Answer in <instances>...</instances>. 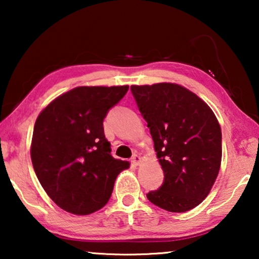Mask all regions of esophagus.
Segmentation results:
<instances>
[{
    "label": "esophagus",
    "mask_w": 259,
    "mask_h": 259,
    "mask_svg": "<svg viewBox=\"0 0 259 259\" xmlns=\"http://www.w3.org/2000/svg\"><path fill=\"white\" fill-rule=\"evenodd\" d=\"M141 160H143V159H141L140 155H138V154H134L132 157V162H133V165H136V166L140 165Z\"/></svg>",
    "instance_id": "34e87169"
}]
</instances>
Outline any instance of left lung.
<instances>
[{"label": "left lung", "mask_w": 259, "mask_h": 259, "mask_svg": "<svg viewBox=\"0 0 259 259\" xmlns=\"http://www.w3.org/2000/svg\"><path fill=\"white\" fill-rule=\"evenodd\" d=\"M150 128L164 183L147 199L169 212H186L203 201L222 162V130L206 102L187 88L161 82L131 86Z\"/></svg>", "instance_id": "left-lung-1"}]
</instances>
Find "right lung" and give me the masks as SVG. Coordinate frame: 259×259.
Segmentation results:
<instances>
[{"instance_id":"1","label":"right lung","mask_w":259,"mask_h":259,"mask_svg":"<svg viewBox=\"0 0 259 259\" xmlns=\"http://www.w3.org/2000/svg\"><path fill=\"white\" fill-rule=\"evenodd\" d=\"M128 86H81L42 109L35 121L30 157L51 199L69 213L91 214L111 198L116 177L128 161L111 155L104 119Z\"/></svg>"}]
</instances>
